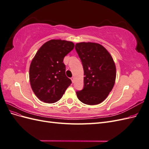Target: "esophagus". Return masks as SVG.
I'll return each mask as SVG.
<instances>
[{"label": "esophagus", "mask_w": 149, "mask_h": 149, "mask_svg": "<svg viewBox=\"0 0 149 149\" xmlns=\"http://www.w3.org/2000/svg\"><path fill=\"white\" fill-rule=\"evenodd\" d=\"M71 81H72V82H73V83L74 82V76H73V77H72V78H71Z\"/></svg>", "instance_id": "1"}]
</instances>
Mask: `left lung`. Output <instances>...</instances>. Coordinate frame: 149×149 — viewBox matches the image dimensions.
Instances as JSON below:
<instances>
[{"mask_svg":"<svg viewBox=\"0 0 149 149\" xmlns=\"http://www.w3.org/2000/svg\"><path fill=\"white\" fill-rule=\"evenodd\" d=\"M84 70V88L76 91L80 101L88 105L100 104L114 87L116 69L113 59L101 45L81 42L75 45Z\"/></svg>","mask_w":149,"mask_h":149,"instance_id":"obj_1","label":"left lung"}]
</instances>
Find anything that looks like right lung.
<instances>
[{
	"instance_id": "1",
	"label": "right lung",
	"mask_w": 149,
	"mask_h": 149,
	"mask_svg": "<svg viewBox=\"0 0 149 149\" xmlns=\"http://www.w3.org/2000/svg\"><path fill=\"white\" fill-rule=\"evenodd\" d=\"M73 42L51 40L44 43L31 61L29 78L31 89L40 101L60 100L71 81L66 76L65 56L73 49Z\"/></svg>"
}]
</instances>
